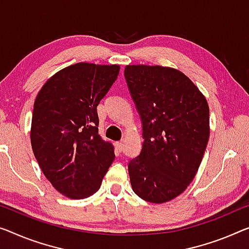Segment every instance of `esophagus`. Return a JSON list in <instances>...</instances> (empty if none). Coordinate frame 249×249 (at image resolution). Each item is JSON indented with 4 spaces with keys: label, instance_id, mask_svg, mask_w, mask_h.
Segmentation results:
<instances>
[{
    "label": "esophagus",
    "instance_id": "1",
    "mask_svg": "<svg viewBox=\"0 0 249 249\" xmlns=\"http://www.w3.org/2000/svg\"><path fill=\"white\" fill-rule=\"evenodd\" d=\"M115 145H116V148L120 152L123 151V148H124V142H123V141H121V142H116V144H115Z\"/></svg>",
    "mask_w": 249,
    "mask_h": 249
}]
</instances>
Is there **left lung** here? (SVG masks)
Returning a JSON list of instances; mask_svg holds the SVG:
<instances>
[{
	"instance_id": "left-lung-1",
	"label": "left lung",
	"mask_w": 249,
	"mask_h": 249,
	"mask_svg": "<svg viewBox=\"0 0 249 249\" xmlns=\"http://www.w3.org/2000/svg\"><path fill=\"white\" fill-rule=\"evenodd\" d=\"M125 79L143 126V145L129 161L133 191L163 203L194 180L209 140L205 96L179 70L162 66L125 67Z\"/></svg>"
}]
</instances>
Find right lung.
Masks as SVG:
<instances>
[{"instance_id":"1","label":"right lung","mask_w":249,"mask_h":249,"mask_svg":"<svg viewBox=\"0 0 249 249\" xmlns=\"http://www.w3.org/2000/svg\"><path fill=\"white\" fill-rule=\"evenodd\" d=\"M118 73V65L79 62L54 73L36 96L33 154L44 177L68 198L97 192L114 161V146L98 134L97 106Z\"/></svg>"}]
</instances>
